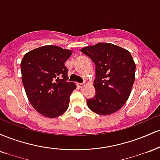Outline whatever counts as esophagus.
Returning a JSON list of instances; mask_svg holds the SVG:
<instances>
[{"label":"esophagus","instance_id":"34e87169","mask_svg":"<svg viewBox=\"0 0 160 160\" xmlns=\"http://www.w3.org/2000/svg\"><path fill=\"white\" fill-rule=\"evenodd\" d=\"M85 85H86L85 82H82V83H78V86H79V87H80V88L84 87V86H85Z\"/></svg>","mask_w":160,"mask_h":160}]
</instances>
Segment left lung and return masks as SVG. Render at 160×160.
Returning <instances> with one entry per match:
<instances>
[{"label": "left lung", "instance_id": "1", "mask_svg": "<svg viewBox=\"0 0 160 160\" xmlns=\"http://www.w3.org/2000/svg\"><path fill=\"white\" fill-rule=\"evenodd\" d=\"M81 52L95 66V95L86 99L89 109L99 115H109L120 110L131 93L135 64L131 53L113 43H98L84 47Z\"/></svg>", "mask_w": 160, "mask_h": 160}]
</instances>
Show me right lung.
<instances>
[{"label": "right lung", "mask_w": 160, "mask_h": 160, "mask_svg": "<svg viewBox=\"0 0 160 160\" xmlns=\"http://www.w3.org/2000/svg\"><path fill=\"white\" fill-rule=\"evenodd\" d=\"M71 53L57 46H43L27 52L22 60V80L28 98L46 117H59L68 108L70 95L77 87L67 81L65 62Z\"/></svg>", "instance_id": "1"}]
</instances>
